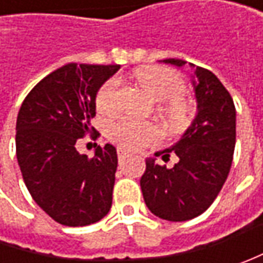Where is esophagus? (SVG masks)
<instances>
[{"label": "esophagus", "instance_id": "obj_1", "mask_svg": "<svg viewBox=\"0 0 263 263\" xmlns=\"http://www.w3.org/2000/svg\"><path fill=\"white\" fill-rule=\"evenodd\" d=\"M117 155H118V161H124L128 157V154H127L126 151H123V149H118L117 151Z\"/></svg>", "mask_w": 263, "mask_h": 263}]
</instances>
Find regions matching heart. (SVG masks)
<instances>
[{"mask_svg":"<svg viewBox=\"0 0 263 263\" xmlns=\"http://www.w3.org/2000/svg\"><path fill=\"white\" fill-rule=\"evenodd\" d=\"M139 85L154 101L161 102V112L168 124L174 128L189 126L193 109L183 98L186 83L183 77L168 67L149 66L135 73ZM120 80L117 77L108 79L96 92L95 105L101 114H112L118 106ZM108 137L120 147L127 151H139L142 147L157 143L161 139V132L154 123L137 121L128 117L118 118L108 126Z\"/></svg>","mask_w":263,"mask_h":263,"instance_id":"b5f03b06","label":"heart"}]
</instances>
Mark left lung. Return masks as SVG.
<instances>
[{
	"label": "left lung",
	"mask_w": 263,
	"mask_h": 263,
	"mask_svg": "<svg viewBox=\"0 0 263 263\" xmlns=\"http://www.w3.org/2000/svg\"><path fill=\"white\" fill-rule=\"evenodd\" d=\"M167 64L181 67L184 60L168 58ZM190 64V63H189ZM195 68L193 82L197 116L181 140L162 151V159L174 152L178 162L173 168L147 159L140 178L145 203L158 218L189 221L212 205L227 180L236 146V106L233 98L212 71ZM161 154H157L159 157Z\"/></svg>",
	"instance_id": "left-lung-1"
}]
</instances>
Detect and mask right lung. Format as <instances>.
Here are the masks:
<instances>
[{
  "mask_svg": "<svg viewBox=\"0 0 263 263\" xmlns=\"http://www.w3.org/2000/svg\"><path fill=\"white\" fill-rule=\"evenodd\" d=\"M120 66L70 63L44 77L26 96L17 116L15 154L33 200L58 224L83 227L101 221L112 205L117 152L112 145L80 155L76 142L99 137V87Z\"/></svg>",
  "mask_w": 263,
  "mask_h": 263,
  "instance_id": "right-lung-1",
  "label": "right lung"
}]
</instances>
